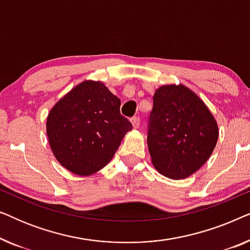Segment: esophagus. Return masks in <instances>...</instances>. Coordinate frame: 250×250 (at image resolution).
I'll list each match as a JSON object with an SVG mask.
<instances>
[{"label":"esophagus","mask_w":250,"mask_h":250,"mask_svg":"<svg viewBox=\"0 0 250 250\" xmlns=\"http://www.w3.org/2000/svg\"><path fill=\"white\" fill-rule=\"evenodd\" d=\"M131 122H132L133 127L138 128L139 126H140V122H141V119H140L139 116H134V117H133V118L131 119Z\"/></svg>","instance_id":"esophagus-1"}]
</instances>
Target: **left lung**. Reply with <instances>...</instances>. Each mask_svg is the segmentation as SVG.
<instances>
[{
	"label": "left lung",
	"instance_id": "left-lung-1",
	"mask_svg": "<svg viewBox=\"0 0 250 250\" xmlns=\"http://www.w3.org/2000/svg\"><path fill=\"white\" fill-rule=\"evenodd\" d=\"M148 124L146 141L153 166L173 180L197 172L218 139L209 109L184 85H163L155 92Z\"/></svg>",
	"mask_w": 250,
	"mask_h": 250
}]
</instances>
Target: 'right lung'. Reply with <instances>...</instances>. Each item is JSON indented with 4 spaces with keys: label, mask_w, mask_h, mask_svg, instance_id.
Segmentation results:
<instances>
[{
    "label": "right lung",
    "mask_w": 250,
    "mask_h": 250,
    "mask_svg": "<svg viewBox=\"0 0 250 250\" xmlns=\"http://www.w3.org/2000/svg\"><path fill=\"white\" fill-rule=\"evenodd\" d=\"M119 108L121 100L104 83L93 81L83 82L58 101L46 122L58 162L81 176L104 168L133 127Z\"/></svg>",
    "instance_id": "obj_1"
}]
</instances>
